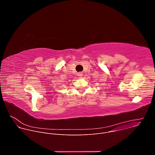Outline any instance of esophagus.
<instances>
[{
	"label": "esophagus",
	"instance_id": "34e87169",
	"mask_svg": "<svg viewBox=\"0 0 155 155\" xmlns=\"http://www.w3.org/2000/svg\"><path fill=\"white\" fill-rule=\"evenodd\" d=\"M78 76L81 77V76H82V74H81V73H78Z\"/></svg>",
	"mask_w": 155,
	"mask_h": 155
}]
</instances>
